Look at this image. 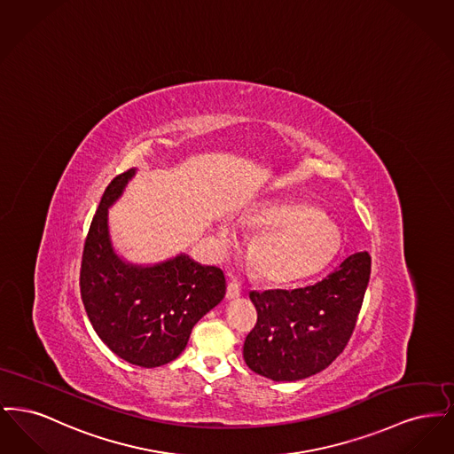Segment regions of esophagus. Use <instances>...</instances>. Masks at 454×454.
<instances>
[{
    "label": "esophagus",
    "mask_w": 454,
    "mask_h": 454,
    "mask_svg": "<svg viewBox=\"0 0 454 454\" xmlns=\"http://www.w3.org/2000/svg\"><path fill=\"white\" fill-rule=\"evenodd\" d=\"M241 294V287H239V284L237 281H231L228 284V287H226V298L228 300H235Z\"/></svg>",
    "instance_id": "esophagus-1"
}]
</instances>
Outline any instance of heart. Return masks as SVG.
<instances>
[{
    "label": "heart",
    "instance_id": "b5f03b06",
    "mask_svg": "<svg viewBox=\"0 0 454 454\" xmlns=\"http://www.w3.org/2000/svg\"><path fill=\"white\" fill-rule=\"evenodd\" d=\"M247 233L259 235L250 255L267 281L291 282L320 270L340 245L337 226L328 217L298 204H265L241 219ZM219 243L228 247L235 235L219 228Z\"/></svg>",
    "mask_w": 454,
    "mask_h": 454
}]
</instances>
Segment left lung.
<instances>
[{
    "label": "left lung",
    "mask_w": 454,
    "mask_h": 454,
    "mask_svg": "<svg viewBox=\"0 0 454 454\" xmlns=\"http://www.w3.org/2000/svg\"><path fill=\"white\" fill-rule=\"evenodd\" d=\"M369 276L371 255L357 252L322 281L252 291L257 324L245 339L247 366L272 381H298L330 366L350 340Z\"/></svg>",
    "instance_id": "obj_1"
}]
</instances>
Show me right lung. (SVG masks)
Masks as SVG:
<instances>
[{
    "mask_svg": "<svg viewBox=\"0 0 454 454\" xmlns=\"http://www.w3.org/2000/svg\"><path fill=\"white\" fill-rule=\"evenodd\" d=\"M134 168L108 184L88 230L80 289L88 318L102 342L141 367L172 363L194 325L226 294L221 269L189 255L139 267L119 259L108 237V207L122 194Z\"/></svg>",
    "mask_w": 454,
    "mask_h": 454,
    "instance_id": "add662e5",
    "label": "right lung"
}]
</instances>
